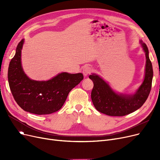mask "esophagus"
<instances>
[{
  "instance_id": "34e87169",
  "label": "esophagus",
  "mask_w": 160,
  "mask_h": 160,
  "mask_svg": "<svg viewBox=\"0 0 160 160\" xmlns=\"http://www.w3.org/2000/svg\"><path fill=\"white\" fill-rule=\"evenodd\" d=\"M92 69H91V67H86L84 69H83V75L85 76V77H87L88 75H89V74H91V72H92Z\"/></svg>"
}]
</instances>
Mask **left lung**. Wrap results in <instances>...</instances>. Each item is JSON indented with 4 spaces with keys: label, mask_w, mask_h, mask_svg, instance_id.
<instances>
[{
    "label": "left lung",
    "mask_w": 160,
    "mask_h": 160,
    "mask_svg": "<svg viewBox=\"0 0 160 160\" xmlns=\"http://www.w3.org/2000/svg\"><path fill=\"white\" fill-rule=\"evenodd\" d=\"M146 56L145 76L143 82L133 95H118L98 75L93 74L89 78L93 82L91 100L97 110L110 116H124L140 108L147 100L152 88V65L148 56L147 45L141 41Z\"/></svg>",
    "instance_id": "8db88e82"
}]
</instances>
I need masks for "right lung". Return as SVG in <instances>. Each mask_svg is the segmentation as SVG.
Masks as SVG:
<instances>
[{"mask_svg": "<svg viewBox=\"0 0 160 160\" xmlns=\"http://www.w3.org/2000/svg\"><path fill=\"white\" fill-rule=\"evenodd\" d=\"M22 39L8 67V78L15 102L23 110L37 115L52 113L60 110L69 92L83 79L82 73L62 72L48 81L28 78L22 71Z\"/></svg>", "mask_w": 160, "mask_h": 160, "instance_id": "add662e5", "label": "right lung"}]
</instances>
